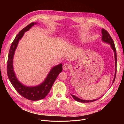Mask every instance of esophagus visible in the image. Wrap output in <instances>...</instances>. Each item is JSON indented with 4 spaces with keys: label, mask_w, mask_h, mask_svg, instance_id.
Listing matches in <instances>:
<instances>
[{
    "label": "esophagus",
    "mask_w": 124,
    "mask_h": 124,
    "mask_svg": "<svg viewBox=\"0 0 124 124\" xmlns=\"http://www.w3.org/2000/svg\"><path fill=\"white\" fill-rule=\"evenodd\" d=\"M63 69L64 70H67L68 69H70V67H71V66L70 64H69V63H64V64L63 65Z\"/></svg>",
    "instance_id": "obj_1"
}]
</instances>
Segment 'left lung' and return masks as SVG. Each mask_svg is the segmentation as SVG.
Segmentation results:
<instances>
[{
    "instance_id": "obj_1",
    "label": "left lung",
    "mask_w": 124,
    "mask_h": 124,
    "mask_svg": "<svg viewBox=\"0 0 124 124\" xmlns=\"http://www.w3.org/2000/svg\"><path fill=\"white\" fill-rule=\"evenodd\" d=\"M102 41H103L104 42H106L107 43H109L111 45V46L112 47V49H113L114 52V55H115V68H116V70H115V76H114V78L113 80V83H114V82L115 81V77H116V63H117V56H116V48H115V44L114 43V41L112 39V37H111L110 35L108 33L106 29H102ZM72 97H73V98L77 101H78V102H93V101H95L96 100H98L97 99H95V100H82L80 98H78V97H76L74 95H71Z\"/></svg>"
}]
</instances>
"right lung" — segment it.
I'll return each instance as SVG.
<instances>
[{"label": "right lung", "instance_id": "1", "mask_svg": "<svg viewBox=\"0 0 124 124\" xmlns=\"http://www.w3.org/2000/svg\"><path fill=\"white\" fill-rule=\"evenodd\" d=\"M34 24H36V23L32 22L22 29L13 40L9 50L7 72L11 83L20 95L28 100L36 101L43 99L48 94L58 74L62 71V66L61 63L53 67L43 83L35 87L25 86L22 85L17 80L13 69V58L14 52L18 42L24 35V32L28 31Z\"/></svg>", "mask_w": 124, "mask_h": 124}]
</instances>
